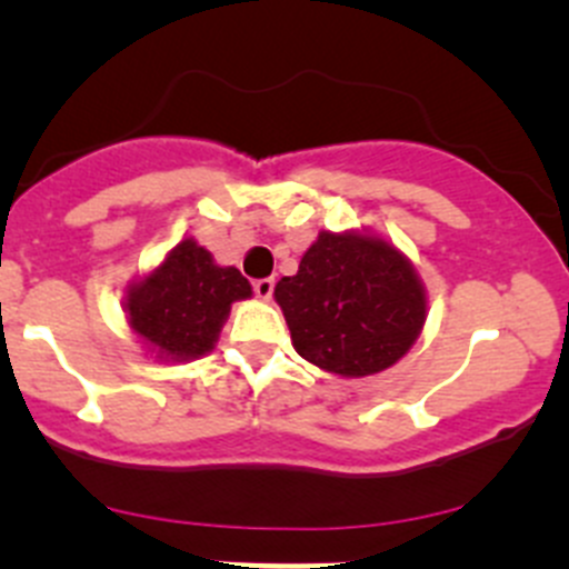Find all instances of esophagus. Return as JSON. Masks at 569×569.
Segmentation results:
<instances>
[{
  "mask_svg": "<svg viewBox=\"0 0 569 569\" xmlns=\"http://www.w3.org/2000/svg\"><path fill=\"white\" fill-rule=\"evenodd\" d=\"M252 291H256L258 300H269V297H272V291H274V280L272 278L256 280V283H252Z\"/></svg>",
  "mask_w": 569,
  "mask_h": 569,
  "instance_id": "esophagus-1",
  "label": "esophagus"
}]
</instances>
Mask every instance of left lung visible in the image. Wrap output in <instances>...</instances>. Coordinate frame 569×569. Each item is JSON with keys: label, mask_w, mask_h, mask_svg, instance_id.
<instances>
[{"label": "left lung", "mask_w": 569, "mask_h": 569, "mask_svg": "<svg viewBox=\"0 0 569 569\" xmlns=\"http://www.w3.org/2000/svg\"><path fill=\"white\" fill-rule=\"evenodd\" d=\"M291 343L308 363L341 377L391 369L427 321L412 263L386 239L321 231L300 269L274 286Z\"/></svg>", "instance_id": "1"}]
</instances>
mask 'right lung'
<instances>
[{"mask_svg": "<svg viewBox=\"0 0 569 569\" xmlns=\"http://www.w3.org/2000/svg\"><path fill=\"white\" fill-rule=\"evenodd\" d=\"M252 295L237 267H217L194 239H181L148 278L126 291V313L137 336L162 360L211 352L231 302Z\"/></svg>", "mask_w": 569, "mask_h": 569, "instance_id": "obj_1", "label": "right lung"}]
</instances>
